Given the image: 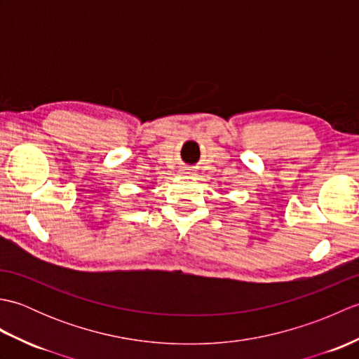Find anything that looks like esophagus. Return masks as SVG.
Wrapping results in <instances>:
<instances>
[{
	"instance_id": "esophagus-1",
	"label": "esophagus",
	"mask_w": 359,
	"mask_h": 359,
	"mask_svg": "<svg viewBox=\"0 0 359 359\" xmlns=\"http://www.w3.org/2000/svg\"><path fill=\"white\" fill-rule=\"evenodd\" d=\"M180 174H182V175H188V174H191V171H189V170H182Z\"/></svg>"
}]
</instances>
